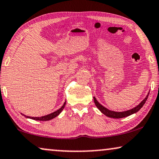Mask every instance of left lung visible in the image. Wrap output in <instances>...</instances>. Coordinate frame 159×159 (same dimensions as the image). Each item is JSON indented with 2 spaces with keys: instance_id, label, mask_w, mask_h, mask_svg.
Listing matches in <instances>:
<instances>
[{
  "instance_id": "1",
  "label": "left lung",
  "mask_w": 159,
  "mask_h": 159,
  "mask_svg": "<svg viewBox=\"0 0 159 159\" xmlns=\"http://www.w3.org/2000/svg\"><path fill=\"white\" fill-rule=\"evenodd\" d=\"M148 94H149V92H148V94H147V96H146L145 98L138 105H137V106H136L135 107H134V108H132L131 110H129V111H122V112H116V111H110V110L106 108V107H105L103 105H102L100 103H99V102L97 100V99L95 98L94 97V103H95V105H96L97 108H98L99 111H101V113H102L104 115L107 116V117L113 118H121L127 117V116L132 115V114H134L135 113H137V111H139V110L141 109V107H143L144 104L145 103L148 97Z\"/></svg>"
}]
</instances>
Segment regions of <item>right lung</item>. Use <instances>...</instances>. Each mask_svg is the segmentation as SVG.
I'll use <instances>...</instances> for the list:
<instances>
[{
    "label": "right lung",
    "instance_id": "right-lung-1",
    "mask_svg": "<svg viewBox=\"0 0 159 159\" xmlns=\"http://www.w3.org/2000/svg\"><path fill=\"white\" fill-rule=\"evenodd\" d=\"M65 104H66V101L65 102L64 104L62 107H60V109L57 110V111L53 112V113H50V114H48V115H46V116H41V117H31V116H25V114H22V116H25V117L27 118H30V119H33V120H52L53 118H54L55 117H57V116L60 115V113L62 111V110L64 109V107L65 106Z\"/></svg>",
    "mask_w": 159,
    "mask_h": 159
}]
</instances>
